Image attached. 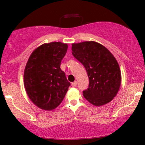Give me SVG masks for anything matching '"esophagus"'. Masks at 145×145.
<instances>
[{
	"mask_svg": "<svg viewBox=\"0 0 145 145\" xmlns=\"http://www.w3.org/2000/svg\"><path fill=\"white\" fill-rule=\"evenodd\" d=\"M77 85V81H74V82H73L72 83V86L73 87H75Z\"/></svg>",
	"mask_w": 145,
	"mask_h": 145,
	"instance_id": "obj_1",
	"label": "esophagus"
}]
</instances>
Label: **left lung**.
<instances>
[{
	"instance_id": "obj_1",
	"label": "left lung",
	"mask_w": 145,
	"mask_h": 145,
	"mask_svg": "<svg viewBox=\"0 0 145 145\" xmlns=\"http://www.w3.org/2000/svg\"><path fill=\"white\" fill-rule=\"evenodd\" d=\"M72 54L84 66L89 86L83 91L88 102L96 106L106 104L116 96L121 84L117 61L105 46L95 41L72 44Z\"/></svg>"
}]
</instances>
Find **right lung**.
Returning <instances> with one entry per match:
<instances>
[{
    "label": "right lung",
    "mask_w": 145,
    "mask_h": 145,
    "mask_svg": "<svg viewBox=\"0 0 145 145\" xmlns=\"http://www.w3.org/2000/svg\"><path fill=\"white\" fill-rule=\"evenodd\" d=\"M68 45L61 42L43 44L33 51L24 71V86L28 97L41 109L57 107L70 83L60 68Z\"/></svg>",
    "instance_id": "right-lung-1"
}]
</instances>
